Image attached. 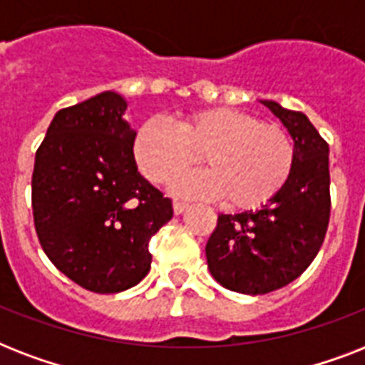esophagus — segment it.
Instances as JSON below:
<instances>
[{
    "label": "esophagus",
    "instance_id": "esophagus-1",
    "mask_svg": "<svg viewBox=\"0 0 365 365\" xmlns=\"http://www.w3.org/2000/svg\"><path fill=\"white\" fill-rule=\"evenodd\" d=\"M187 202H182V200H174V212L176 214H182V212L187 210Z\"/></svg>",
    "mask_w": 365,
    "mask_h": 365
}]
</instances>
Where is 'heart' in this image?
<instances>
[{
  "label": "heart",
  "instance_id": "1",
  "mask_svg": "<svg viewBox=\"0 0 365 365\" xmlns=\"http://www.w3.org/2000/svg\"><path fill=\"white\" fill-rule=\"evenodd\" d=\"M138 170L153 183H168L202 160L208 170L172 183L180 197L220 199L235 210H252L274 197L295 163L294 138L277 123L246 111L208 108L178 123L151 117L134 136Z\"/></svg>",
  "mask_w": 365,
  "mask_h": 365
}]
</instances>
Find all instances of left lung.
Instances as JSON below:
<instances>
[{
  "label": "left lung",
  "instance_id": "1",
  "mask_svg": "<svg viewBox=\"0 0 365 365\" xmlns=\"http://www.w3.org/2000/svg\"><path fill=\"white\" fill-rule=\"evenodd\" d=\"M263 104L294 138V170L261 210L220 214L206 242L212 277L248 295L280 289L305 272L322 246L331 208L328 142L305 113Z\"/></svg>",
  "mask_w": 365,
  "mask_h": 365
}]
</instances>
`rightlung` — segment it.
<instances>
[{"mask_svg":"<svg viewBox=\"0 0 365 365\" xmlns=\"http://www.w3.org/2000/svg\"><path fill=\"white\" fill-rule=\"evenodd\" d=\"M125 110L110 91L60 110L31 174L43 252L94 294L136 286L151 267L149 240L174 214L172 200L138 172Z\"/></svg>","mask_w":365,"mask_h":365,"instance_id":"1","label":"right lung"}]
</instances>
